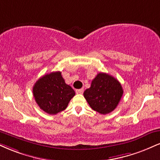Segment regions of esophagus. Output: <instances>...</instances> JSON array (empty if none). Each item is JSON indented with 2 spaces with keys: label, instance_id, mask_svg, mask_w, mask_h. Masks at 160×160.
I'll use <instances>...</instances> for the list:
<instances>
[{
  "label": "esophagus",
  "instance_id": "obj_1",
  "mask_svg": "<svg viewBox=\"0 0 160 160\" xmlns=\"http://www.w3.org/2000/svg\"><path fill=\"white\" fill-rule=\"evenodd\" d=\"M83 88H80V89H77L76 90V93L77 94H82L83 93Z\"/></svg>",
  "mask_w": 160,
  "mask_h": 160
}]
</instances>
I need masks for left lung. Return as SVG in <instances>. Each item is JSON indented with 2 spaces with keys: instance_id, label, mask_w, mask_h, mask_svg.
I'll return each mask as SVG.
<instances>
[{
  "instance_id": "8db88e82",
  "label": "left lung",
  "mask_w": 160,
  "mask_h": 160,
  "mask_svg": "<svg viewBox=\"0 0 160 160\" xmlns=\"http://www.w3.org/2000/svg\"><path fill=\"white\" fill-rule=\"evenodd\" d=\"M123 92L122 86L117 79L107 73H99L83 95L93 110L106 115L116 108Z\"/></svg>"
}]
</instances>
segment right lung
Instances as JSON below:
<instances>
[{"instance_id": "add662e5", "label": "right lung", "mask_w": 160, "mask_h": 160, "mask_svg": "<svg viewBox=\"0 0 160 160\" xmlns=\"http://www.w3.org/2000/svg\"><path fill=\"white\" fill-rule=\"evenodd\" d=\"M32 93L40 109L50 115L65 110L75 95L74 89L65 83L60 72H51L38 79L32 87Z\"/></svg>"}]
</instances>
